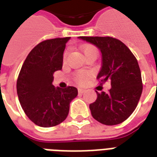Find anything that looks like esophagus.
Wrapping results in <instances>:
<instances>
[{
  "label": "esophagus",
  "instance_id": "esophagus-1",
  "mask_svg": "<svg viewBox=\"0 0 157 157\" xmlns=\"http://www.w3.org/2000/svg\"><path fill=\"white\" fill-rule=\"evenodd\" d=\"M85 91H86V90H85V89H82V88H80V89H78L79 93L82 94V93H84Z\"/></svg>",
  "mask_w": 157,
  "mask_h": 157
}]
</instances>
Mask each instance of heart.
<instances>
[{"instance_id":"b5f03b06","label":"heart","mask_w":157,"mask_h":157,"mask_svg":"<svg viewBox=\"0 0 157 157\" xmlns=\"http://www.w3.org/2000/svg\"><path fill=\"white\" fill-rule=\"evenodd\" d=\"M82 52L84 54L85 57H86L88 56H97V50L96 47L92 45H86L82 47ZM64 57H66V54L64 56ZM90 78V74L86 71H80L76 73L75 75V82L80 85L86 84L87 81Z\"/></svg>"}]
</instances>
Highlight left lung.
Instances as JSON below:
<instances>
[{"mask_svg":"<svg viewBox=\"0 0 157 157\" xmlns=\"http://www.w3.org/2000/svg\"><path fill=\"white\" fill-rule=\"evenodd\" d=\"M96 46L101 53V67L97 75L101 82L111 81L108 93L97 94L90 104L91 116L97 121L117 125L126 121L135 111L142 92L141 74L136 59L128 47L110 36H79Z\"/></svg>","mask_w":157,"mask_h":157,"instance_id":"obj_1","label":"left lung"}]
</instances>
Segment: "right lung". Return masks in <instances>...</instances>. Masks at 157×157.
Returning a JSON list of instances; mask_svg holds the SVG:
<instances>
[{"mask_svg": "<svg viewBox=\"0 0 157 157\" xmlns=\"http://www.w3.org/2000/svg\"><path fill=\"white\" fill-rule=\"evenodd\" d=\"M70 37L44 40L31 50L17 82L19 101L25 115L41 127L55 126L68 116L70 103L78 94L74 86L52 85L53 73L62 68L63 53Z\"/></svg>", "mask_w": 157, "mask_h": 157, "instance_id": "add662e5", "label": "right lung"}]
</instances>
